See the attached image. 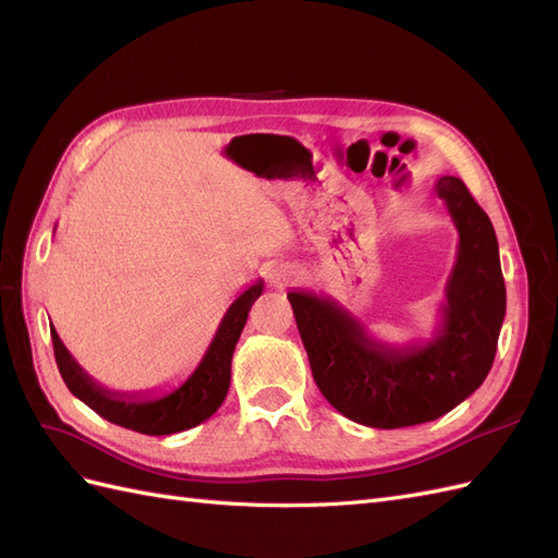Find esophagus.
<instances>
[{"label":"esophagus","instance_id":"34e87169","mask_svg":"<svg viewBox=\"0 0 558 558\" xmlns=\"http://www.w3.org/2000/svg\"><path fill=\"white\" fill-rule=\"evenodd\" d=\"M269 279H272L275 283H289V281L300 279V269L293 265H279L272 269V272H269Z\"/></svg>","mask_w":558,"mask_h":558}]
</instances>
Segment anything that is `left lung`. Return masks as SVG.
<instances>
[{"label":"left lung","instance_id":"1","mask_svg":"<svg viewBox=\"0 0 558 558\" xmlns=\"http://www.w3.org/2000/svg\"><path fill=\"white\" fill-rule=\"evenodd\" d=\"M435 193L459 230V251L440 326L428 342H381L332 298L289 293L318 391L337 412L369 428L440 418L477 391L496 359L505 318L496 230L461 179L440 177Z\"/></svg>","mask_w":558,"mask_h":558}]
</instances>
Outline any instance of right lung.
<instances>
[{
  "instance_id": "1",
  "label": "right lung",
  "mask_w": 558,
  "mask_h": 558,
  "mask_svg": "<svg viewBox=\"0 0 558 558\" xmlns=\"http://www.w3.org/2000/svg\"><path fill=\"white\" fill-rule=\"evenodd\" d=\"M263 279H258L242 295L234 298V302L223 314L221 324H218L205 356H202L191 377L170 393L156 396L148 391L130 393L105 388L74 361L72 353L62 344L56 328L50 326L60 375L66 388L81 402H86L93 412L111 421L116 426L144 435H172L189 430L202 424V421H207L226 400L230 388L232 353L244 330L251 305L263 293Z\"/></svg>"
}]
</instances>
